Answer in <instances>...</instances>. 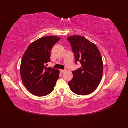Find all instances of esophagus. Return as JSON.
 I'll use <instances>...</instances> for the list:
<instances>
[{
  "mask_svg": "<svg viewBox=\"0 0 128 128\" xmlns=\"http://www.w3.org/2000/svg\"><path fill=\"white\" fill-rule=\"evenodd\" d=\"M65 71H66V70H60V72H61V73H63V72H65Z\"/></svg>",
  "mask_w": 128,
  "mask_h": 128,
  "instance_id": "obj_1",
  "label": "esophagus"
}]
</instances>
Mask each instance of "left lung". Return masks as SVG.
Returning <instances> with one entry per match:
<instances>
[{"instance_id": "obj_1", "label": "left lung", "mask_w": 128, "mask_h": 128, "mask_svg": "<svg viewBox=\"0 0 128 128\" xmlns=\"http://www.w3.org/2000/svg\"><path fill=\"white\" fill-rule=\"evenodd\" d=\"M74 54L75 64L80 68L72 71L73 78L68 82L71 90L76 94L86 95L94 91L101 81L103 72L102 56L94 43L81 36L67 38Z\"/></svg>"}]
</instances>
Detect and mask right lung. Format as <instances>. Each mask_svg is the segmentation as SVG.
Instances as JSON below:
<instances>
[{
	"instance_id": "right-lung-1",
	"label": "right lung",
	"mask_w": 128,
	"mask_h": 128,
	"mask_svg": "<svg viewBox=\"0 0 128 128\" xmlns=\"http://www.w3.org/2000/svg\"><path fill=\"white\" fill-rule=\"evenodd\" d=\"M48 36L32 42L24 54L20 66V75L26 88L35 96L41 97L53 91L59 78V70L47 68L50 61V50L60 40Z\"/></svg>"
}]
</instances>
